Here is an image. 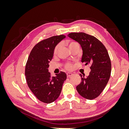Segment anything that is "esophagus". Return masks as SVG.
I'll return each instance as SVG.
<instances>
[{"label": "esophagus", "mask_w": 129, "mask_h": 129, "mask_svg": "<svg viewBox=\"0 0 129 129\" xmlns=\"http://www.w3.org/2000/svg\"><path fill=\"white\" fill-rule=\"evenodd\" d=\"M73 74L71 73H67V77H71V76H72Z\"/></svg>", "instance_id": "34e87169"}]
</instances>
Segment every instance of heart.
<instances>
[{
    "label": "heart",
    "mask_w": 129,
    "mask_h": 129,
    "mask_svg": "<svg viewBox=\"0 0 129 129\" xmlns=\"http://www.w3.org/2000/svg\"><path fill=\"white\" fill-rule=\"evenodd\" d=\"M76 43H77V42H74V41H71L69 44V47H71L72 45H73L74 44H76ZM60 44H58V45H57L55 46V47L54 48V54H56L57 53L58 49H59V48H60ZM66 69H67L68 70L72 69V66L71 64L68 63L67 65H66Z\"/></svg>",
    "instance_id": "heart-1"
}]
</instances>
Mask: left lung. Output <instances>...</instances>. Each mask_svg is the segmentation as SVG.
I'll use <instances>...</instances> for the list:
<instances>
[{"label": "left lung", "mask_w": 129, "mask_h": 129, "mask_svg": "<svg viewBox=\"0 0 129 129\" xmlns=\"http://www.w3.org/2000/svg\"><path fill=\"white\" fill-rule=\"evenodd\" d=\"M68 37L80 44L83 50L81 62L90 64L91 71L87 77L81 74V83L76 87L79 94L85 99L98 97L106 86L111 72V63L104 45L92 36L83 32L71 33Z\"/></svg>", "instance_id": "left-lung-1"}]
</instances>
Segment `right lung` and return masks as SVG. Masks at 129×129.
I'll return each mask as SVG.
<instances>
[{
  "instance_id": "right-lung-1",
  "label": "right lung",
  "mask_w": 129,
  "mask_h": 129,
  "mask_svg": "<svg viewBox=\"0 0 129 129\" xmlns=\"http://www.w3.org/2000/svg\"><path fill=\"white\" fill-rule=\"evenodd\" d=\"M65 38L64 35H60L39 42L31 50L26 62L25 76L27 85L35 96L45 103H52L58 98L67 79L64 72H60L54 77L51 76L48 69L54 48Z\"/></svg>"
}]
</instances>
